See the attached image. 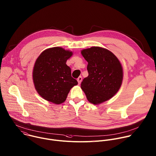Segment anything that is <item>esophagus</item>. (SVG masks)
I'll use <instances>...</instances> for the list:
<instances>
[{
    "mask_svg": "<svg viewBox=\"0 0 156 156\" xmlns=\"http://www.w3.org/2000/svg\"><path fill=\"white\" fill-rule=\"evenodd\" d=\"M77 81H78V84H80L81 82L82 81V77H81V76H79V77L77 78Z\"/></svg>",
    "mask_w": 156,
    "mask_h": 156,
    "instance_id": "34e87169",
    "label": "esophagus"
}]
</instances>
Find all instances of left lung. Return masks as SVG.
Listing matches in <instances>:
<instances>
[{"label": "left lung", "instance_id": "obj_1", "mask_svg": "<svg viewBox=\"0 0 156 156\" xmlns=\"http://www.w3.org/2000/svg\"><path fill=\"white\" fill-rule=\"evenodd\" d=\"M87 61V77L83 79L81 87L88 101L97 105L109 100L119 90L123 72L118 59L109 50L94 46L81 51Z\"/></svg>", "mask_w": 156, "mask_h": 156}]
</instances>
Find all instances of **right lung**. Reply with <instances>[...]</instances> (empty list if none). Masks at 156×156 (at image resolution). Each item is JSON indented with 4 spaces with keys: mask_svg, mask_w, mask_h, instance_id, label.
I'll list each match as a JSON object with an SVG mask.
<instances>
[{
    "mask_svg": "<svg viewBox=\"0 0 156 156\" xmlns=\"http://www.w3.org/2000/svg\"><path fill=\"white\" fill-rule=\"evenodd\" d=\"M72 55L71 51L55 47L43 51L36 60L33 80L37 91L44 99L60 104L66 100L70 89L78 84L66 64Z\"/></svg>",
    "mask_w": 156,
    "mask_h": 156,
    "instance_id": "right-lung-1",
    "label": "right lung"
}]
</instances>
